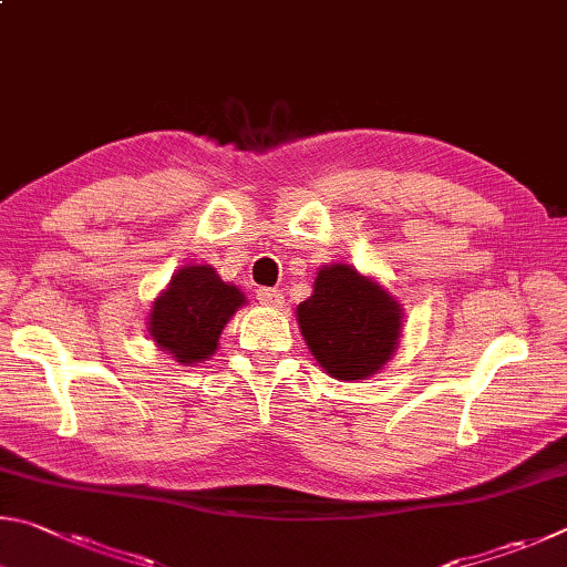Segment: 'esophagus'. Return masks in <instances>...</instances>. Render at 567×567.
<instances>
[{"instance_id": "1", "label": "esophagus", "mask_w": 567, "mask_h": 567, "mask_svg": "<svg viewBox=\"0 0 567 567\" xmlns=\"http://www.w3.org/2000/svg\"><path fill=\"white\" fill-rule=\"evenodd\" d=\"M256 299L264 306H271V309H281L284 306V293L278 289H256Z\"/></svg>"}]
</instances>
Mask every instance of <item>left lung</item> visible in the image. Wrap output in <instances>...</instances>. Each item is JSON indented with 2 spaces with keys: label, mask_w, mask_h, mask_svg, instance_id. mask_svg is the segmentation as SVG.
I'll return each instance as SVG.
<instances>
[{
  "label": "left lung",
  "mask_w": 567,
  "mask_h": 567,
  "mask_svg": "<svg viewBox=\"0 0 567 567\" xmlns=\"http://www.w3.org/2000/svg\"><path fill=\"white\" fill-rule=\"evenodd\" d=\"M296 313L316 361L339 381L369 379L391 359L401 336V306L343 264L323 266Z\"/></svg>",
  "instance_id": "left-lung-1"
}]
</instances>
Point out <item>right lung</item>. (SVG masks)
Masks as SVG:
<instances>
[{
	"instance_id": "1",
	"label": "right lung",
	"mask_w": 567,
	"mask_h": 567,
	"mask_svg": "<svg viewBox=\"0 0 567 567\" xmlns=\"http://www.w3.org/2000/svg\"><path fill=\"white\" fill-rule=\"evenodd\" d=\"M241 303L244 293L224 284L212 266H186L154 301L148 333L178 363H196L216 351L218 336Z\"/></svg>"
}]
</instances>
